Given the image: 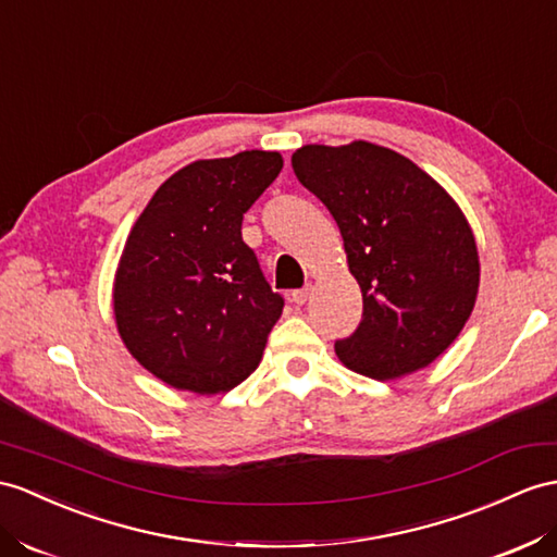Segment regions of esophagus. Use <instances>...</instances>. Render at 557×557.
I'll list each match as a JSON object with an SVG mask.
<instances>
[{
  "label": "esophagus",
  "instance_id": "34e87169",
  "mask_svg": "<svg viewBox=\"0 0 557 557\" xmlns=\"http://www.w3.org/2000/svg\"><path fill=\"white\" fill-rule=\"evenodd\" d=\"M309 293H311V286H305V288H297V290H293V293H290L293 302H295V305H305V302L309 300Z\"/></svg>",
  "mask_w": 557,
  "mask_h": 557
}]
</instances>
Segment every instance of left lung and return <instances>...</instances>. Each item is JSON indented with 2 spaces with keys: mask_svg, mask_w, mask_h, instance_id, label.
<instances>
[{
  "mask_svg": "<svg viewBox=\"0 0 557 557\" xmlns=\"http://www.w3.org/2000/svg\"><path fill=\"white\" fill-rule=\"evenodd\" d=\"M290 162L337 222L363 297L337 359L375 381L425 369L478 300L480 255L463 210L416 162L371 141L307 144Z\"/></svg>",
  "mask_w": 557,
  "mask_h": 557,
  "instance_id": "1",
  "label": "left lung"
}]
</instances>
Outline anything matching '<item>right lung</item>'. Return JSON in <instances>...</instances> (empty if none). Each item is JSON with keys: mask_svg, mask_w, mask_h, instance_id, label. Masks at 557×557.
Here are the masks:
<instances>
[{"mask_svg": "<svg viewBox=\"0 0 557 557\" xmlns=\"http://www.w3.org/2000/svg\"><path fill=\"white\" fill-rule=\"evenodd\" d=\"M276 151L196 160L134 222L113 281L122 343L174 389L220 395L260 366L283 297L243 243V214L276 180Z\"/></svg>", "mask_w": 557, "mask_h": 557, "instance_id": "obj_1", "label": "right lung"}]
</instances>
